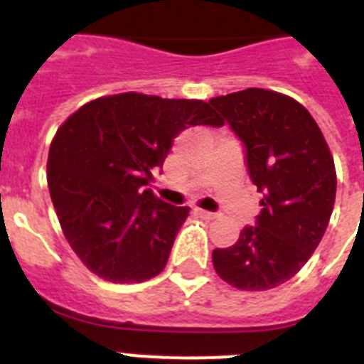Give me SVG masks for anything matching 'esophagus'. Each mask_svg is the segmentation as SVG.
<instances>
[{
    "instance_id": "obj_1",
    "label": "esophagus",
    "mask_w": 364,
    "mask_h": 364,
    "mask_svg": "<svg viewBox=\"0 0 364 364\" xmlns=\"http://www.w3.org/2000/svg\"><path fill=\"white\" fill-rule=\"evenodd\" d=\"M196 211V215L202 217V219H208V221H211V219H215V213H211V211H205V210H194Z\"/></svg>"
}]
</instances>
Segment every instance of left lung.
Returning <instances> with one entry per match:
<instances>
[{
    "label": "left lung",
    "instance_id": "8db88e82",
    "mask_svg": "<svg viewBox=\"0 0 364 364\" xmlns=\"http://www.w3.org/2000/svg\"><path fill=\"white\" fill-rule=\"evenodd\" d=\"M245 147L249 177L262 194L255 227L213 251L221 279L242 291L289 282L321 242L336 196V170L321 130L285 94L245 88L210 100Z\"/></svg>",
    "mask_w": 364,
    "mask_h": 364
}]
</instances>
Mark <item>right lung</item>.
Here are the masks:
<instances>
[{
  "label": "right lung",
  "instance_id": "obj_1",
  "mask_svg": "<svg viewBox=\"0 0 364 364\" xmlns=\"http://www.w3.org/2000/svg\"><path fill=\"white\" fill-rule=\"evenodd\" d=\"M223 126L202 100L124 92L88 102L60 126L47 179L60 227L88 270L113 283H139L164 270L188 215L147 185L177 134Z\"/></svg>",
  "mask_w": 364,
  "mask_h": 364
}]
</instances>
